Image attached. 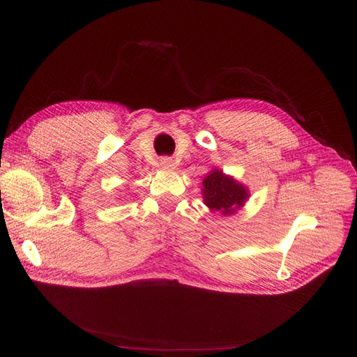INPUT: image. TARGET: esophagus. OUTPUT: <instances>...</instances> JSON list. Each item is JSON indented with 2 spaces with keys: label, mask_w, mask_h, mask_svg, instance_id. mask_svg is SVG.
Listing matches in <instances>:
<instances>
[{
  "label": "esophagus",
  "mask_w": 357,
  "mask_h": 357,
  "mask_svg": "<svg viewBox=\"0 0 357 357\" xmlns=\"http://www.w3.org/2000/svg\"><path fill=\"white\" fill-rule=\"evenodd\" d=\"M162 167L167 168V169H174V168H176V164H174V160L167 158V159L162 160Z\"/></svg>",
  "instance_id": "esophagus-1"
}]
</instances>
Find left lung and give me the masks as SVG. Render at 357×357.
Listing matches in <instances>:
<instances>
[{"instance_id": "obj_1", "label": "left lung", "mask_w": 357, "mask_h": 357, "mask_svg": "<svg viewBox=\"0 0 357 357\" xmlns=\"http://www.w3.org/2000/svg\"><path fill=\"white\" fill-rule=\"evenodd\" d=\"M202 186L204 201L207 207L222 211V214H232L247 199L245 188L218 169L204 178Z\"/></svg>"}]
</instances>
